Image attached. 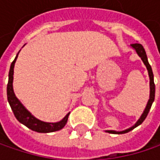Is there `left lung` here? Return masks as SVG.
I'll list each match as a JSON object with an SVG mask.
<instances>
[{"mask_svg": "<svg viewBox=\"0 0 160 160\" xmlns=\"http://www.w3.org/2000/svg\"><path fill=\"white\" fill-rule=\"evenodd\" d=\"M131 47L137 52V54H138L139 57L142 59L143 63L144 64V66L146 67V69H147V71H148V76H149V80H150V82H149V86H150L149 99H148V102H147V104H146V107H145V108H144L143 114L141 115L140 118L136 121V123H135L133 126H132L131 128L126 129V130H124V131H106L107 132H109V133H114V134L126 133V132H129L130 131L133 130L134 128H136V127L139 126L140 124H142L143 121L145 119V118H146L148 112L150 110L151 106H152V104H153V102H154V99H155V90H156V89H155V83H154V75H153L152 68H151V66H150L149 63H148L147 56H146V52H145V51H144L143 45L140 44V43H133V44H131Z\"/></svg>", "mask_w": 160, "mask_h": 160, "instance_id": "left-lung-1", "label": "left lung"}]
</instances>
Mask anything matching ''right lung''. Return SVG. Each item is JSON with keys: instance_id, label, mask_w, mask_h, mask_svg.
<instances>
[{"instance_id": "obj_1", "label": "right lung", "mask_w": 160, "mask_h": 160, "mask_svg": "<svg viewBox=\"0 0 160 160\" xmlns=\"http://www.w3.org/2000/svg\"><path fill=\"white\" fill-rule=\"evenodd\" d=\"M19 52H18V53H19ZM18 53L16 54L15 60L11 64L9 75H8V84H7V99H8L9 105L14 112V115L16 118V119L23 125L27 126L28 129H30L34 132H37L47 133V132H56V131L63 129L68 122V116L70 113H68L65 116V118H62L60 121L44 122L42 120L38 119L37 118H35L17 99V97L15 94V92H14V88H13V80H14V68H15V64H16Z\"/></svg>"}]
</instances>
